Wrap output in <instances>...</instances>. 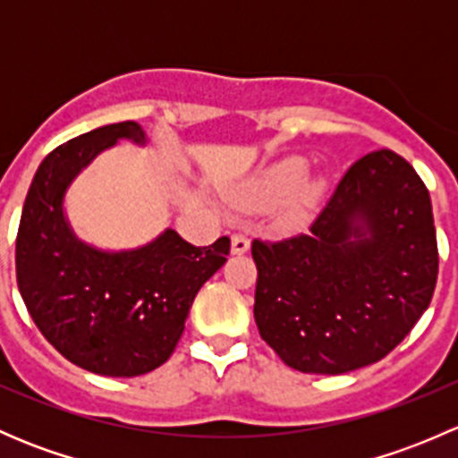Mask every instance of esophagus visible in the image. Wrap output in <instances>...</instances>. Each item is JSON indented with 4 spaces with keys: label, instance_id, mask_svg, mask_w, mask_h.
Segmentation results:
<instances>
[{
    "label": "esophagus",
    "instance_id": "34e87169",
    "mask_svg": "<svg viewBox=\"0 0 458 458\" xmlns=\"http://www.w3.org/2000/svg\"><path fill=\"white\" fill-rule=\"evenodd\" d=\"M250 250V239L246 234H233V255H243Z\"/></svg>",
    "mask_w": 458,
    "mask_h": 458
}]
</instances>
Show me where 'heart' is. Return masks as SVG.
I'll return each mask as SVG.
<instances>
[{
    "label": "heart",
    "instance_id": "b5f03b06",
    "mask_svg": "<svg viewBox=\"0 0 458 458\" xmlns=\"http://www.w3.org/2000/svg\"><path fill=\"white\" fill-rule=\"evenodd\" d=\"M306 173L308 161L303 157H285L263 170L261 174H257L239 192L237 201L243 208L257 210V208H267L288 196L289 199L279 212V221L285 228H299L310 219L327 188L326 177L321 174L306 177Z\"/></svg>",
    "mask_w": 458,
    "mask_h": 458
}]
</instances>
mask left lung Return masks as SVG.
<instances>
[{
    "instance_id": "left-lung-1",
    "label": "left lung",
    "mask_w": 458,
    "mask_h": 458,
    "mask_svg": "<svg viewBox=\"0 0 458 458\" xmlns=\"http://www.w3.org/2000/svg\"><path fill=\"white\" fill-rule=\"evenodd\" d=\"M255 321L285 366L344 374L381 361L421 318L438 275L432 201L392 150L350 165L308 234L252 242Z\"/></svg>"
}]
</instances>
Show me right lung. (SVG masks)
I'll return each instance as SVG.
<instances>
[{
	"label": "right lung",
	"instance_id": "add662e5",
	"mask_svg": "<svg viewBox=\"0 0 458 458\" xmlns=\"http://www.w3.org/2000/svg\"><path fill=\"white\" fill-rule=\"evenodd\" d=\"M119 140L148 141L140 123L95 128L39 164L17 230V285L32 321L59 354L101 377H140L170 359L197 293L225 263L230 239L197 248L164 230L135 250L77 239L64 212L72 179Z\"/></svg>",
	"mask_w": 458,
	"mask_h": 458
}]
</instances>
